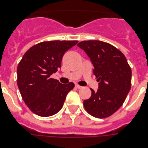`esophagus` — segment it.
Returning a JSON list of instances; mask_svg holds the SVG:
<instances>
[{
	"label": "esophagus",
	"mask_w": 148,
	"mask_h": 148,
	"mask_svg": "<svg viewBox=\"0 0 148 148\" xmlns=\"http://www.w3.org/2000/svg\"><path fill=\"white\" fill-rule=\"evenodd\" d=\"M75 87H76V88H77V89H81V88H83V87H81V86L78 85V84H75Z\"/></svg>",
	"instance_id": "1"
}]
</instances>
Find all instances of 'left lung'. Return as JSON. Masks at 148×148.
I'll list each match as a JSON object with an SVG mask.
<instances>
[{
	"label": "left lung",
	"instance_id": "left-lung-1",
	"mask_svg": "<svg viewBox=\"0 0 148 148\" xmlns=\"http://www.w3.org/2000/svg\"><path fill=\"white\" fill-rule=\"evenodd\" d=\"M85 51L94 66V74L99 82L97 90L84 101L88 114L105 118L124 103L131 87V69L125 56L114 46L101 40H84L77 44Z\"/></svg>",
	"mask_w": 148,
	"mask_h": 148
}]
</instances>
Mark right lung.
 I'll list each match as a JSON object with an SVG mask.
<instances>
[{
  "label": "right lung",
  "instance_id": "right-lung-1",
  "mask_svg": "<svg viewBox=\"0 0 148 148\" xmlns=\"http://www.w3.org/2000/svg\"><path fill=\"white\" fill-rule=\"evenodd\" d=\"M77 40L43 41L31 47L17 66V86L28 108L40 117H49L62 108L66 96L74 87L62 84L51 75L61 67L67 50Z\"/></svg>",
  "mask_w": 148,
  "mask_h": 148
}]
</instances>
